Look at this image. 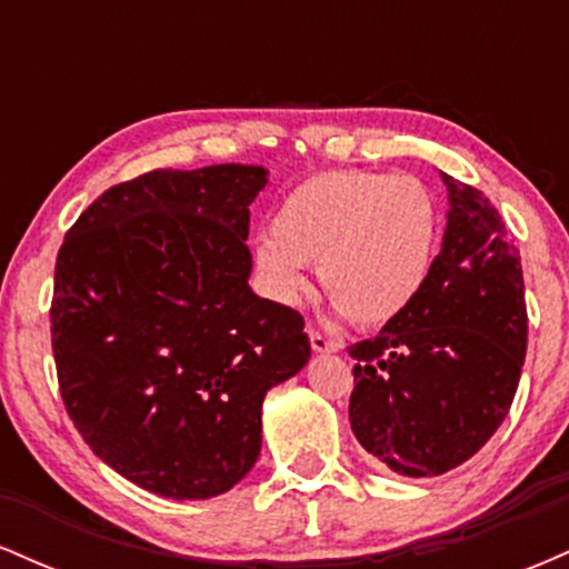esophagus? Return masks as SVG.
<instances>
[{
  "instance_id": "esophagus-1",
  "label": "esophagus",
  "mask_w": 569,
  "mask_h": 569,
  "mask_svg": "<svg viewBox=\"0 0 569 569\" xmlns=\"http://www.w3.org/2000/svg\"><path fill=\"white\" fill-rule=\"evenodd\" d=\"M310 345L316 352H337L339 350V342H335V339H329L316 329H310Z\"/></svg>"
}]
</instances>
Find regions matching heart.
I'll return each mask as SVG.
<instances>
[{
  "label": "heart",
  "instance_id": "1",
  "mask_svg": "<svg viewBox=\"0 0 569 569\" xmlns=\"http://www.w3.org/2000/svg\"><path fill=\"white\" fill-rule=\"evenodd\" d=\"M441 238V208L417 176L345 168L299 181L280 200L257 264L280 302L307 291L318 264L326 297L356 326H382L422 291Z\"/></svg>",
  "mask_w": 569,
  "mask_h": 569
}]
</instances>
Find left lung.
Returning a JSON list of instances; mask_svg holds the SVG:
<instances>
[{
    "mask_svg": "<svg viewBox=\"0 0 569 569\" xmlns=\"http://www.w3.org/2000/svg\"><path fill=\"white\" fill-rule=\"evenodd\" d=\"M449 221L430 276L375 339L350 345V428L403 476H439L502 426L527 352L519 248L481 189L441 173Z\"/></svg>",
    "mask_w": 569,
    "mask_h": 569,
    "instance_id": "1",
    "label": "left lung"
}]
</instances>
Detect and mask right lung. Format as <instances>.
Returning <instances> with one entry per match:
<instances>
[{
	"mask_svg": "<svg viewBox=\"0 0 569 569\" xmlns=\"http://www.w3.org/2000/svg\"><path fill=\"white\" fill-rule=\"evenodd\" d=\"M267 171H149L80 213L56 259L58 388L93 452L149 492L206 500L251 471L262 401L310 358L305 318L248 289Z\"/></svg>",
	"mask_w": 569,
	"mask_h": 569,
	"instance_id": "right-lung-1",
	"label": "right lung"
}]
</instances>
